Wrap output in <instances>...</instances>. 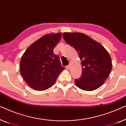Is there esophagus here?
I'll use <instances>...</instances> for the list:
<instances>
[{
	"label": "esophagus",
	"instance_id": "34e87169",
	"mask_svg": "<svg viewBox=\"0 0 126 126\" xmlns=\"http://www.w3.org/2000/svg\"><path fill=\"white\" fill-rule=\"evenodd\" d=\"M70 66H71V65L68 64V65H66V66H65V68H66L67 69H69L70 68Z\"/></svg>",
	"mask_w": 126,
	"mask_h": 126
}]
</instances>
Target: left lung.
I'll return each instance as SVG.
<instances>
[{"instance_id": "8db88e82", "label": "left lung", "mask_w": 126, "mask_h": 126, "mask_svg": "<svg viewBox=\"0 0 126 126\" xmlns=\"http://www.w3.org/2000/svg\"><path fill=\"white\" fill-rule=\"evenodd\" d=\"M65 42L78 53L83 67L80 78L75 83L80 89L93 91L98 88L109 77L112 62L107 50L98 42L79 32H65Z\"/></svg>"}]
</instances>
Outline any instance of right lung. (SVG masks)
Returning <instances> with one entry per match:
<instances>
[{"instance_id": "add662e5", "label": "right lung", "mask_w": 126, "mask_h": 126, "mask_svg": "<svg viewBox=\"0 0 126 126\" xmlns=\"http://www.w3.org/2000/svg\"><path fill=\"white\" fill-rule=\"evenodd\" d=\"M61 33L44 35L29 46L20 62V74L30 87L43 91L51 87L64 69L54 49Z\"/></svg>"}]
</instances>
